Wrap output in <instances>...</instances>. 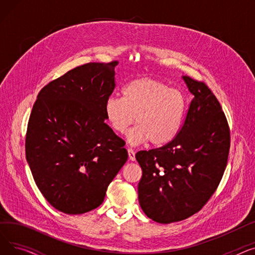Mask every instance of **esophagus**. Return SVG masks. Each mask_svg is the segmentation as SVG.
<instances>
[{"instance_id":"obj_1","label":"esophagus","mask_w":255,"mask_h":255,"mask_svg":"<svg viewBox=\"0 0 255 255\" xmlns=\"http://www.w3.org/2000/svg\"><path fill=\"white\" fill-rule=\"evenodd\" d=\"M128 156L131 161H134L135 160V152L133 151L132 149H128Z\"/></svg>"}]
</instances>
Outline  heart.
I'll list each match as a JSON object with an SVG mask.
<instances>
[{
	"label": "heart",
	"mask_w": 255,
	"mask_h": 255,
	"mask_svg": "<svg viewBox=\"0 0 255 255\" xmlns=\"http://www.w3.org/2000/svg\"><path fill=\"white\" fill-rule=\"evenodd\" d=\"M123 97L111 96L103 105L106 122L118 133H127L132 145L149 141L155 146L176 138L186 110L183 94L152 77L133 79L122 90Z\"/></svg>",
	"instance_id": "b5f03b06"
}]
</instances>
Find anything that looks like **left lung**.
<instances>
[{
  "label": "left lung",
  "instance_id": "obj_1",
  "mask_svg": "<svg viewBox=\"0 0 255 255\" xmlns=\"http://www.w3.org/2000/svg\"><path fill=\"white\" fill-rule=\"evenodd\" d=\"M194 96L176 138L159 149L139 151L142 176L138 200L158 223L192 216L215 192L229 157L230 128L220 103L204 84L182 76Z\"/></svg>",
  "mask_w": 255,
  "mask_h": 255
}]
</instances>
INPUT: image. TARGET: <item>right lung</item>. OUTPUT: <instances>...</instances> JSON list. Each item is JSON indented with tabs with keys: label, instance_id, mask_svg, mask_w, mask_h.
Returning a JSON list of instances; mask_svg holds the SVG:
<instances>
[{
	"label": "right lung",
	"instance_id": "1",
	"mask_svg": "<svg viewBox=\"0 0 255 255\" xmlns=\"http://www.w3.org/2000/svg\"><path fill=\"white\" fill-rule=\"evenodd\" d=\"M119 63H89L45 86L37 96L25 157L47 202L70 215L99 207L128 159L124 140L105 124L103 105Z\"/></svg>",
	"mask_w": 255,
	"mask_h": 255
}]
</instances>
